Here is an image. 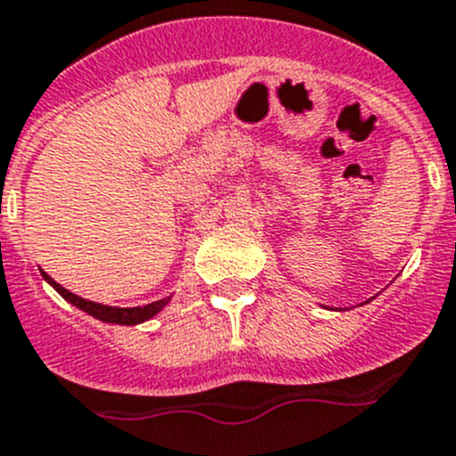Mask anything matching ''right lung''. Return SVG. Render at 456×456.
<instances>
[{"instance_id": "right-lung-1", "label": "right lung", "mask_w": 456, "mask_h": 456, "mask_svg": "<svg viewBox=\"0 0 456 456\" xmlns=\"http://www.w3.org/2000/svg\"><path fill=\"white\" fill-rule=\"evenodd\" d=\"M43 278L47 280L49 285L53 287V289L58 291V294L62 296L65 300H69L72 305H77V307H81L83 312H87V314H92L94 319L99 321H106V323H119V325H135V323H142V321L151 319L153 314H158V312L162 310L167 305V300H156V303H149L144 305V307H108V305H102V303H92V300H86L81 298V296L72 294V291H67L65 287H61L53 278H49L47 273L43 271Z\"/></svg>"}]
</instances>
